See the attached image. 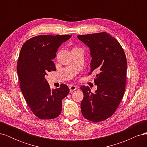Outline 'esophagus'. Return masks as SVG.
I'll return each instance as SVG.
<instances>
[{
	"label": "esophagus",
	"instance_id": "obj_1",
	"mask_svg": "<svg viewBox=\"0 0 147 147\" xmlns=\"http://www.w3.org/2000/svg\"><path fill=\"white\" fill-rule=\"evenodd\" d=\"M69 88H70V91H74L77 89V86H75V85H73V84H71V85L69 87Z\"/></svg>",
	"mask_w": 147,
	"mask_h": 147
}]
</instances>
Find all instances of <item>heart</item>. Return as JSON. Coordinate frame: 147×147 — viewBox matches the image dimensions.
I'll return each instance as SVG.
<instances>
[{"instance_id": "heart-1", "label": "heart", "mask_w": 147, "mask_h": 147, "mask_svg": "<svg viewBox=\"0 0 147 147\" xmlns=\"http://www.w3.org/2000/svg\"><path fill=\"white\" fill-rule=\"evenodd\" d=\"M78 48H74L72 49V50H75V49H78Z\"/></svg>"}]
</instances>
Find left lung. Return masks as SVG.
Returning a JSON list of instances; mask_svg holds the SVG:
<instances>
[{
  "label": "left lung",
  "mask_w": 147,
  "mask_h": 147,
  "mask_svg": "<svg viewBox=\"0 0 147 147\" xmlns=\"http://www.w3.org/2000/svg\"><path fill=\"white\" fill-rule=\"evenodd\" d=\"M77 37L90 50L92 59L89 75L97 73L94 81L97 90L94 93L88 86L80 87L84 95L82 113L91 121H102L115 113L123 99L126 80V57L117 39L107 32Z\"/></svg>",
  "instance_id": "left-lung-1"
}]
</instances>
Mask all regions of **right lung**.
Masks as SVG:
<instances>
[{
    "label": "right lung",
    "instance_id": "1",
    "mask_svg": "<svg viewBox=\"0 0 147 147\" xmlns=\"http://www.w3.org/2000/svg\"><path fill=\"white\" fill-rule=\"evenodd\" d=\"M72 35H38L22 46L17 63L21 90L32 113L40 119L57 117L62 111V100L69 92L65 84L51 90L45 78L56 70L53 59L57 49Z\"/></svg>",
    "mask_w": 147,
    "mask_h": 147
}]
</instances>
